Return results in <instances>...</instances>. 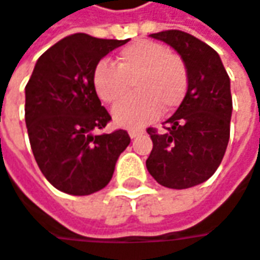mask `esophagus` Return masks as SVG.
<instances>
[{
    "mask_svg": "<svg viewBox=\"0 0 260 260\" xmlns=\"http://www.w3.org/2000/svg\"><path fill=\"white\" fill-rule=\"evenodd\" d=\"M143 134V131L140 129H129V137L131 138H137L138 135H141Z\"/></svg>",
    "mask_w": 260,
    "mask_h": 260,
    "instance_id": "obj_1",
    "label": "esophagus"
}]
</instances>
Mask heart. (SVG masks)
Listing matches in <instances>:
<instances>
[{"instance_id":"1","label":"heart","mask_w":260,"mask_h":260,"mask_svg":"<svg viewBox=\"0 0 260 260\" xmlns=\"http://www.w3.org/2000/svg\"><path fill=\"white\" fill-rule=\"evenodd\" d=\"M136 79L139 92L113 113L115 122L125 128H141L156 119L163 109H172L184 97L187 70L182 60L168 48L151 41H137L122 48L116 66L101 60L92 72V85L99 99L118 106L130 93V82Z\"/></svg>"}]
</instances>
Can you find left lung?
Listing matches in <instances>:
<instances>
[{
  "label": "left lung",
  "mask_w": 260,
  "mask_h": 260,
  "mask_svg": "<svg viewBox=\"0 0 260 260\" xmlns=\"http://www.w3.org/2000/svg\"><path fill=\"white\" fill-rule=\"evenodd\" d=\"M181 55L188 86L165 132H147L153 150L147 171L160 185L184 190L207 181L221 165L230 140L233 99L230 76L219 54L203 41L182 30L151 34Z\"/></svg>",
  "instance_id": "left-lung-1"
}]
</instances>
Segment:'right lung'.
I'll return each instance as SVG.
<instances>
[{"label": "right lung", "mask_w": 260, "mask_h": 260, "mask_svg": "<svg viewBox=\"0 0 260 260\" xmlns=\"http://www.w3.org/2000/svg\"><path fill=\"white\" fill-rule=\"evenodd\" d=\"M128 39H100L86 34L66 37L38 58L24 88V120L41 172L57 190L88 196L104 188L128 132L94 135L110 115L92 85L100 60Z\"/></svg>", "instance_id": "obj_1"}]
</instances>
